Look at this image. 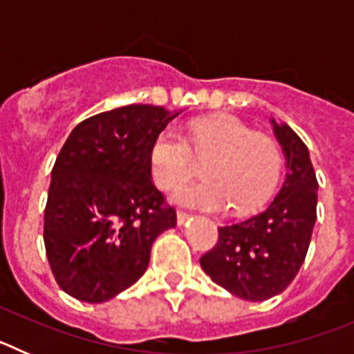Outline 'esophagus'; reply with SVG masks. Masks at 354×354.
I'll list each match as a JSON object with an SVG mask.
<instances>
[{"label":"esophagus","instance_id":"obj_1","mask_svg":"<svg viewBox=\"0 0 354 354\" xmlns=\"http://www.w3.org/2000/svg\"><path fill=\"white\" fill-rule=\"evenodd\" d=\"M187 218H189V214L184 211H177V223L179 225H184L187 221Z\"/></svg>","mask_w":354,"mask_h":354}]
</instances>
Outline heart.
Returning a JSON list of instances; mask_svg holds the SVG:
<instances>
[{
	"label": "heart",
	"mask_w": 354,
	"mask_h": 354,
	"mask_svg": "<svg viewBox=\"0 0 354 354\" xmlns=\"http://www.w3.org/2000/svg\"><path fill=\"white\" fill-rule=\"evenodd\" d=\"M194 153L209 159L201 171L204 180L178 185L191 171ZM150 171L161 187L171 189V200L184 207L221 211L227 205L237 214L261 207L277 187L282 174V152L277 142L255 134L234 117L200 118L187 129L167 127L156 136L149 154Z\"/></svg>",
	"instance_id": "obj_1"
}]
</instances>
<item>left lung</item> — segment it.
Wrapping results in <instances>:
<instances>
[{"instance_id":"1","label":"left lung","mask_w":354,"mask_h":354,"mask_svg":"<svg viewBox=\"0 0 354 354\" xmlns=\"http://www.w3.org/2000/svg\"><path fill=\"white\" fill-rule=\"evenodd\" d=\"M286 156V180L268 207L218 228V243L200 259L211 280L237 298L264 301L289 287L310 246L317 220V179L310 154L287 124L271 118Z\"/></svg>"}]
</instances>
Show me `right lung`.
<instances>
[{"instance_id": "obj_1", "label": "right lung", "mask_w": 354, "mask_h": 354, "mask_svg": "<svg viewBox=\"0 0 354 354\" xmlns=\"http://www.w3.org/2000/svg\"><path fill=\"white\" fill-rule=\"evenodd\" d=\"M179 113L122 106L68 134L51 171L44 245L55 280L72 298L102 303L138 282L154 241L177 225L152 183L149 154Z\"/></svg>"}]
</instances>
